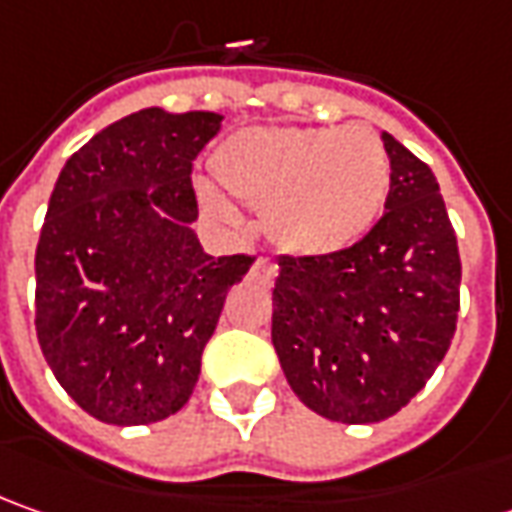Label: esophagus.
Here are the masks:
<instances>
[{"mask_svg":"<svg viewBox=\"0 0 512 512\" xmlns=\"http://www.w3.org/2000/svg\"><path fill=\"white\" fill-rule=\"evenodd\" d=\"M252 277L260 280V283H272L274 277H277V266H274L272 260H263V257H257L255 266H252Z\"/></svg>","mask_w":512,"mask_h":512,"instance_id":"esophagus-1","label":"esophagus"}]
</instances>
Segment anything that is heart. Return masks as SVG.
<instances>
[{
    "label": "heart",
    "instance_id": "heart-1",
    "mask_svg": "<svg viewBox=\"0 0 512 512\" xmlns=\"http://www.w3.org/2000/svg\"><path fill=\"white\" fill-rule=\"evenodd\" d=\"M218 184L260 209L263 232L294 257L337 255L374 226L391 161L368 127H246L212 155ZM209 215L235 223L221 192L203 186Z\"/></svg>",
    "mask_w": 512,
    "mask_h": 512
}]
</instances>
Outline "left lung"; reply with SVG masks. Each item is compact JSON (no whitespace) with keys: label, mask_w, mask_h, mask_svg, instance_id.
Instances as JSON below:
<instances>
[{"label":"left lung","mask_w":512,"mask_h":512,"mask_svg":"<svg viewBox=\"0 0 512 512\" xmlns=\"http://www.w3.org/2000/svg\"><path fill=\"white\" fill-rule=\"evenodd\" d=\"M391 189L374 229L337 255L280 257L272 343L297 399L343 425L402 411L448 354L462 263L436 175L382 133Z\"/></svg>","instance_id":"obj_1"}]
</instances>
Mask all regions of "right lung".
I'll list each match as a JSON object with an SVG mask.
<instances>
[{
  "label": "right lung",
  "mask_w": 512,
  "mask_h": 512,
  "mask_svg": "<svg viewBox=\"0 0 512 512\" xmlns=\"http://www.w3.org/2000/svg\"><path fill=\"white\" fill-rule=\"evenodd\" d=\"M223 115L147 107L67 158L36 246V337L59 385L107 425L184 408L226 291L252 257L203 252L192 161Z\"/></svg>",
  "instance_id": "add662e5"
}]
</instances>
